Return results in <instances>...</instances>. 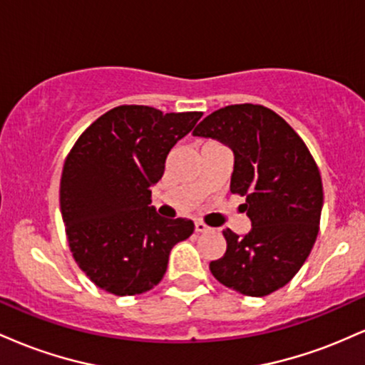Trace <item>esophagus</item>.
Segmentation results:
<instances>
[{
	"label": "esophagus",
	"instance_id": "1",
	"mask_svg": "<svg viewBox=\"0 0 365 365\" xmlns=\"http://www.w3.org/2000/svg\"><path fill=\"white\" fill-rule=\"evenodd\" d=\"M194 228H195V232H197V233H202V232H207L209 226H207L206 223H202V221H195Z\"/></svg>",
	"mask_w": 365,
	"mask_h": 365
}]
</instances>
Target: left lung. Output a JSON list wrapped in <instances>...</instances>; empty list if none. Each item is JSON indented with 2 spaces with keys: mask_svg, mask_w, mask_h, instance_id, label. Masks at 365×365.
<instances>
[{
  "mask_svg": "<svg viewBox=\"0 0 365 365\" xmlns=\"http://www.w3.org/2000/svg\"><path fill=\"white\" fill-rule=\"evenodd\" d=\"M233 150L230 190L245 195L252 221L244 237L223 232L226 252L209 264L220 283L249 297L269 295L299 273L319 233L321 173L299 133L261 104H232L194 130Z\"/></svg>",
  "mask_w": 365,
  "mask_h": 365,
  "instance_id": "left-lung-1",
  "label": "left lung"
}]
</instances>
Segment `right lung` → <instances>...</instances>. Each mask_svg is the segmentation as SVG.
Here are the masks:
<instances>
[{
    "label": "right lung",
    "mask_w": 365,
    "mask_h": 365,
    "mask_svg": "<svg viewBox=\"0 0 365 365\" xmlns=\"http://www.w3.org/2000/svg\"><path fill=\"white\" fill-rule=\"evenodd\" d=\"M202 113L123 104L99 116L65 159L60 206L75 262L96 287L139 295L161 282L171 249L194 233L150 204L168 153Z\"/></svg>",
    "instance_id": "right-lung-1"
}]
</instances>
